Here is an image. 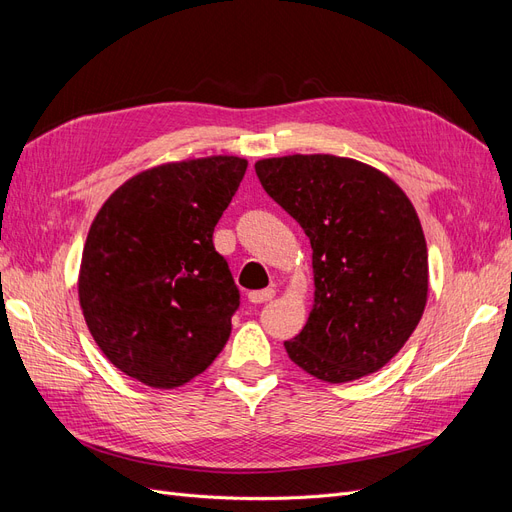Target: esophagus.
Instances as JSON below:
<instances>
[{
	"label": "esophagus",
	"mask_w": 512,
	"mask_h": 512,
	"mask_svg": "<svg viewBox=\"0 0 512 512\" xmlns=\"http://www.w3.org/2000/svg\"><path fill=\"white\" fill-rule=\"evenodd\" d=\"M275 297V290L273 288H265V290H252L250 294H247V299H250L252 303H267Z\"/></svg>",
	"instance_id": "1"
}]
</instances>
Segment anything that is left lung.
<instances>
[{"label": "left lung", "instance_id": "8db88e82", "mask_svg": "<svg viewBox=\"0 0 512 512\" xmlns=\"http://www.w3.org/2000/svg\"><path fill=\"white\" fill-rule=\"evenodd\" d=\"M254 168L314 252V309L284 342L290 361L331 384L374 374L408 342L427 303V243L408 196L350 158L297 153Z\"/></svg>", "mask_w": 512, "mask_h": 512}]
</instances>
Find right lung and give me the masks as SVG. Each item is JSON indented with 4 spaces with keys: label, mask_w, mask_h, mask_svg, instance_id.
<instances>
[{
    "label": "right lung",
    "mask_w": 512,
    "mask_h": 512,
    "mask_svg": "<svg viewBox=\"0 0 512 512\" xmlns=\"http://www.w3.org/2000/svg\"><path fill=\"white\" fill-rule=\"evenodd\" d=\"M245 168L235 156L162 164L128 179L98 211L79 299L89 333L126 376L175 389L226 346L241 297L213 230Z\"/></svg>",
    "instance_id": "obj_1"
}]
</instances>
